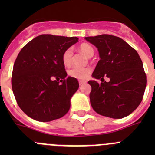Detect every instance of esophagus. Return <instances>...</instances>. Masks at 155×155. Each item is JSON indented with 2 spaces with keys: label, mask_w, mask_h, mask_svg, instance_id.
<instances>
[{
  "label": "esophagus",
  "mask_w": 155,
  "mask_h": 155,
  "mask_svg": "<svg viewBox=\"0 0 155 155\" xmlns=\"http://www.w3.org/2000/svg\"><path fill=\"white\" fill-rule=\"evenodd\" d=\"M86 81H84V80H79V84H85L86 83Z\"/></svg>",
  "instance_id": "34e87169"
}]
</instances>
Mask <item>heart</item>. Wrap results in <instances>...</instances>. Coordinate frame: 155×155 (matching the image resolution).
Instances as JSON below:
<instances>
[{"mask_svg": "<svg viewBox=\"0 0 155 155\" xmlns=\"http://www.w3.org/2000/svg\"><path fill=\"white\" fill-rule=\"evenodd\" d=\"M79 50L84 55L88 57H92L94 53V50L91 45L87 43H82L79 46ZM72 55H73V51L71 48L66 50L62 56V61L66 67H68L71 64L72 61ZM91 70L90 68H71L68 71V74L69 76L74 78L77 79H86L91 74Z\"/></svg>", "mask_w": 155, "mask_h": 155, "instance_id": "heart-1", "label": "heart"}]
</instances>
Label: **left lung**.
<instances>
[{
  "mask_svg": "<svg viewBox=\"0 0 155 155\" xmlns=\"http://www.w3.org/2000/svg\"><path fill=\"white\" fill-rule=\"evenodd\" d=\"M98 49L100 60L88 81L91 107L97 113L113 119H122L134 112L141 102L147 78L137 52L127 42L111 35L85 37ZM107 76L110 80L104 81ZM104 81H102V80Z\"/></svg>",
  "mask_w": 155,
  "mask_h": 155,
  "instance_id": "8db88e82",
  "label": "left lung"
}]
</instances>
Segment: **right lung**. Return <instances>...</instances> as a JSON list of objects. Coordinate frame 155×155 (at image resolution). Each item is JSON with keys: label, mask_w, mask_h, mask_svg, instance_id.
Wrapping results in <instances>:
<instances>
[{"label": "right lung", "mask_w": 155, "mask_h": 155, "mask_svg": "<svg viewBox=\"0 0 155 155\" xmlns=\"http://www.w3.org/2000/svg\"><path fill=\"white\" fill-rule=\"evenodd\" d=\"M78 42L77 37L43 34L19 52L12 71V90L20 109L30 118L50 122L69 111L79 83L67 77L62 56Z\"/></svg>", "instance_id": "right-lung-1"}]
</instances>
